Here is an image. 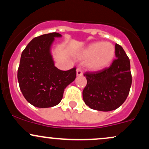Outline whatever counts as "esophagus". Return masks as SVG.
<instances>
[{
    "mask_svg": "<svg viewBox=\"0 0 149 149\" xmlns=\"http://www.w3.org/2000/svg\"><path fill=\"white\" fill-rule=\"evenodd\" d=\"M76 76H83V72H82L81 69H76Z\"/></svg>",
    "mask_w": 149,
    "mask_h": 149,
    "instance_id": "esophagus-1",
    "label": "esophagus"
}]
</instances>
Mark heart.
<instances>
[{"instance_id":"1","label":"heart","mask_w":149,"mask_h":149,"mask_svg":"<svg viewBox=\"0 0 149 149\" xmlns=\"http://www.w3.org/2000/svg\"><path fill=\"white\" fill-rule=\"evenodd\" d=\"M116 54L114 45L109 42H92L80 51L78 57L85 61V67L92 72H97L108 67Z\"/></svg>"}]
</instances>
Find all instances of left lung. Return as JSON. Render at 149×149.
I'll use <instances>...</instances> for the list:
<instances>
[{"label": "left lung", "instance_id": "obj_1", "mask_svg": "<svg viewBox=\"0 0 149 149\" xmlns=\"http://www.w3.org/2000/svg\"><path fill=\"white\" fill-rule=\"evenodd\" d=\"M116 57L110 67L85 73L87 85L83 91V98L90 109L101 111L115 110L129 95L132 85L130 62L118 44H116Z\"/></svg>", "mask_w": 149, "mask_h": 149}]
</instances>
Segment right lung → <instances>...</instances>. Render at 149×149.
Instances as JSON below:
<instances>
[{"label":"right lung","instance_id":"add662e5","mask_svg":"<svg viewBox=\"0 0 149 149\" xmlns=\"http://www.w3.org/2000/svg\"><path fill=\"white\" fill-rule=\"evenodd\" d=\"M58 33L34 38L22 53L17 79L29 103L38 108H49L62 100L65 88L74 81L76 68L61 71L54 66L51 47Z\"/></svg>","mask_w":149,"mask_h":149}]
</instances>
